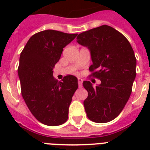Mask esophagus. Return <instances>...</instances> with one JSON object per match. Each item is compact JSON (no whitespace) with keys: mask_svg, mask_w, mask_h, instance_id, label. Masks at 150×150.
Returning <instances> with one entry per match:
<instances>
[{"mask_svg":"<svg viewBox=\"0 0 150 150\" xmlns=\"http://www.w3.org/2000/svg\"><path fill=\"white\" fill-rule=\"evenodd\" d=\"M82 82H83V81H82V79H80V78L78 79V83H79V88H82Z\"/></svg>","mask_w":150,"mask_h":150,"instance_id":"obj_1","label":"esophagus"}]
</instances>
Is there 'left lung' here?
Returning a JSON list of instances; mask_svg holds the SVG:
<instances>
[{"label": "left lung", "instance_id": "1", "mask_svg": "<svg viewBox=\"0 0 150 150\" xmlns=\"http://www.w3.org/2000/svg\"><path fill=\"white\" fill-rule=\"evenodd\" d=\"M77 42L90 51L92 75L101 83L93 86L89 81L82 85L88 92L84 100L89 120L106 123L122 111L130 97L136 76V58L130 43L124 35L103 25L79 34Z\"/></svg>", "mask_w": 150, "mask_h": 150}]
</instances>
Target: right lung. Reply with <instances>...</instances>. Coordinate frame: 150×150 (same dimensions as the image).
<instances>
[{"mask_svg":"<svg viewBox=\"0 0 150 150\" xmlns=\"http://www.w3.org/2000/svg\"><path fill=\"white\" fill-rule=\"evenodd\" d=\"M77 35L51 29L41 31L30 37L20 54L18 74L22 97L33 115L46 125H61L68 120L78 79L67 75L58 82L53 76V68L63 48Z\"/></svg>","mask_w":150,"mask_h":150,"instance_id":"obj_1","label":"right lung"}]
</instances>
